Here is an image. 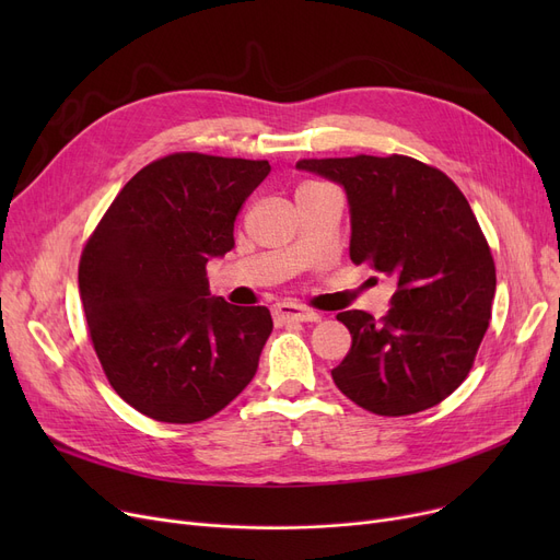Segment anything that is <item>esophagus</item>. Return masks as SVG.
Segmentation results:
<instances>
[{
  "instance_id": "obj_1",
  "label": "esophagus",
  "mask_w": 560,
  "mask_h": 560,
  "mask_svg": "<svg viewBox=\"0 0 560 560\" xmlns=\"http://www.w3.org/2000/svg\"><path fill=\"white\" fill-rule=\"evenodd\" d=\"M272 317L277 325H285V322H317L319 315L306 306L300 304H290V302H281L272 306Z\"/></svg>"
}]
</instances>
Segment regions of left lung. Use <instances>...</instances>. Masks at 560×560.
Wrapping results in <instances>:
<instances>
[{"mask_svg": "<svg viewBox=\"0 0 560 560\" xmlns=\"http://www.w3.org/2000/svg\"><path fill=\"white\" fill-rule=\"evenodd\" d=\"M300 170L340 184L357 265L397 281L390 311L336 317L351 349L331 376L376 416H413L450 397L469 374L490 325L494 260L465 195L445 172L410 156L302 159Z\"/></svg>", "mask_w": 560, "mask_h": 560, "instance_id": "8db88e82", "label": "left lung"}]
</instances>
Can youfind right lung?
<instances>
[{"label":"right lung","instance_id":"add662e5","mask_svg":"<svg viewBox=\"0 0 560 560\" xmlns=\"http://www.w3.org/2000/svg\"><path fill=\"white\" fill-rule=\"evenodd\" d=\"M268 161L176 152L117 192L79 260V292L113 390L172 424L211 418L256 374L272 315L211 298L206 262L233 249V222Z\"/></svg>","mask_w":560,"mask_h":560}]
</instances>
